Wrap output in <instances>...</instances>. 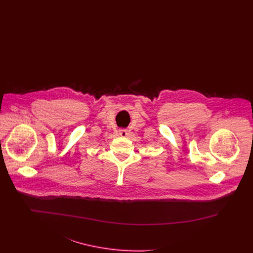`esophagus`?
Segmentation results:
<instances>
[{
  "instance_id": "1",
  "label": "esophagus",
  "mask_w": 253,
  "mask_h": 253,
  "mask_svg": "<svg viewBox=\"0 0 253 253\" xmlns=\"http://www.w3.org/2000/svg\"><path fill=\"white\" fill-rule=\"evenodd\" d=\"M119 133L121 134V136H127L128 135V130L127 129H120Z\"/></svg>"
}]
</instances>
